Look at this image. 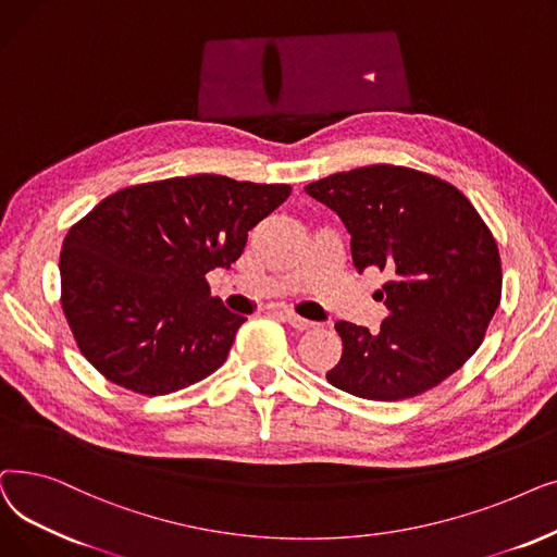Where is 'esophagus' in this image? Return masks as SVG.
I'll use <instances>...</instances> for the list:
<instances>
[{"mask_svg":"<svg viewBox=\"0 0 557 557\" xmlns=\"http://www.w3.org/2000/svg\"><path fill=\"white\" fill-rule=\"evenodd\" d=\"M283 317L287 320V324L293 326V329H297V331H308V329L317 326L314 322L304 320V317H299V314H297V312H293V310H285V312H283Z\"/></svg>","mask_w":557,"mask_h":557,"instance_id":"esophagus-1","label":"esophagus"}]
</instances>
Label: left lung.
<instances>
[{
  "label": "left lung",
  "mask_w": 557,
  "mask_h": 557,
  "mask_svg": "<svg viewBox=\"0 0 557 557\" xmlns=\"http://www.w3.org/2000/svg\"><path fill=\"white\" fill-rule=\"evenodd\" d=\"M306 193L335 210L362 274L379 268L387 317L381 331L337 322L342 358L326 372L337 389L401 401L442 383L481 347L500 301L494 235L471 201L437 176L399 165L331 174Z\"/></svg>",
  "instance_id": "left-lung-1"
}]
</instances>
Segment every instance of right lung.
<instances>
[{"instance_id":"add662e5","label":"right lung","mask_w":557,"mask_h":557,"mask_svg":"<svg viewBox=\"0 0 557 557\" xmlns=\"http://www.w3.org/2000/svg\"><path fill=\"white\" fill-rule=\"evenodd\" d=\"M285 183L220 174L131 185L76 222L61 249V304L78 349L111 383L161 396L220 369L247 317L206 274L243 256Z\"/></svg>"}]
</instances>
